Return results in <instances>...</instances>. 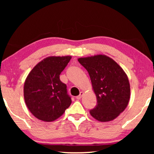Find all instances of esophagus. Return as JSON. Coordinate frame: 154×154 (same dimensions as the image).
Segmentation results:
<instances>
[{"instance_id":"1","label":"esophagus","mask_w":154,"mask_h":154,"mask_svg":"<svg viewBox=\"0 0 154 154\" xmlns=\"http://www.w3.org/2000/svg\"><path fill=\"white\" fill-rule=\"evenodd\" d=\"M83 96V92H80L79 95H78L76 97V99H77V100H81Z\"/></svg>"}]
</instances>
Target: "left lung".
I'll return each mask as SVG.
<instances>
[{
  "label": "left lung",
  "instance_id": "left-lung-1",
  "mask_svg": "<svg viewBox=\"0 0 154 154\" xmlns=\"http://www.w3.org/2000/svg\"><path fill=\"white\" fill-rule=\"evenodd\" d=\"M80 64L89 73L97 104L90 115L100 122L113 121L125 110L130 101L128 75L113 59L104 54L81 57Z\"/></svg>",
  "mask_w": 154,
  "mask_h": 154
}]
</instances>
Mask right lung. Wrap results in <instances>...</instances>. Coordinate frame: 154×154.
<instances>
[{"mask_svg":"<svg viewBox=\"0 0 154 154\" xmlns=\"http://www.w3.org/2000/svg\"><path fill=\"white\" fill-rule=\"evenodd\" d=\"M71 56L48 57L38 63L27 75L24 97L30 112L45 122L55 121L64 114L71 104L66 85L60 75Z\"/></svg>","mask_w":154,"mask_h":154,"instance_id":"right-lung-1","label":"right lung"}]
</instances>
